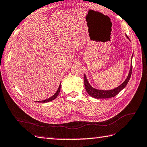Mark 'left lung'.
Returning a JSON list of instances; mask_svg holds the SVG:
<instances>
[{
  "mask_svg": "<svg viewBox=\"0 0 147 147\" xmlns=\"http://www.w3.org/2000/svg\"><path fill=\"white\" fill-rule=\"evenodd\" d=\"M131 73H132V64L131 65V68H130V70H129L128 76L123 83L120 86L115 88V89L111 90H108V91L98 90L96 89H94V88H93V87H91V85L89 84V83H88L86 76L84 75V81L85 89H86L87 93L89 94L90 96H91L92 97H93L94 98H97V99L110 98L114 97L116 96V95H117L126 86H127V84H128V81L129 80V78L131 77Z\"/></svg>",
  "mask_w": 147,
  "mask_h": 147,
  "instance_id": "left-lung-1",
  "label": "left lung"
}]
</instances>
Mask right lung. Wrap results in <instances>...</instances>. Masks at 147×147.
Masks as SVG:
<instances>
[{
	"label": "right lung",
	"instance_id": "obj_1",
	"mask_svg": "<svg viewBox=\"0 0 147 147\" xmlns=\"http://www.w3.org/2000/svg\"><path fill=\"white\" fill-rule=\"evenodd\" d=\"M60 89H61V84L59 85V88H58V90L56 92V93L54 94L53 96H51V98L47 99V100H42V101H37V102H40V103H47V102H49V101H51L54 100V99L57 98V96H58V94H59V91H60Z\"/></svg>",
	"mask_w": 147,
	"mask_h": 147
}]
</instances>
